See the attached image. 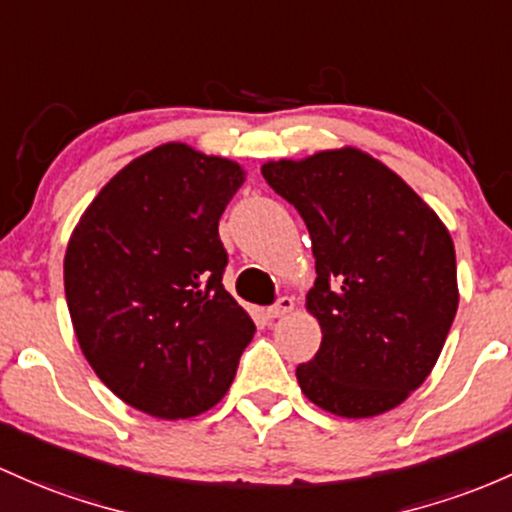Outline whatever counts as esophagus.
Segmentation results:
<instances>
[{
  "label": "esophagus",
  "instance_id": "1",
  "mask_svg": "<svg viewBox=\"0 0 512 512\" xmlns=\"http://www.w3.org/2000/svg\"><path fill=\"white\" fill-rule=\"evenodd\" d=\"M291 311H294V299H289V296H282V299L274 303V306L267 308V318H272V320L282 318Z\"/></svg>",
  "mask_w": 512,
  "mask_h": 512
}]
</instances>
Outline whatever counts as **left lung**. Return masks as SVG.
<instances>
[{
	"instance_id": "8db88e82",
	"label": "left lung",
	"mask_w": 512,
	"mask_h": 512,
	"mask_svg": "<svg viewBox=\"0 0 512 512\" xmlns=\"http://www.w3.org/2000/svg\"><path fill=\"white\" fill-rule=\"evenodd\" d=\"M301 213L320 350L296 367L303 396L340 418L401 406L435 367L459 306L449 230L384 162L357 148L262 165Z\"/></svg>"
}]
</instances>
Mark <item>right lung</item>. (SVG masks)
<instances>
[{
  "instance_id": "right-lung-1",
  "label": "right lung",
  "mask_w": 512,
  "mask_h": 512,
  "mask_svg": "<svg viewBox=\"0 0 512 512\" xmlns=\"http://www.w3.org/2000/svg\"><path fill=\"white\" fill-rule=\"evenodd\" d=\"M243 182L238 162L157 145L109 179L70 235L65 299L82 355L153 418L216 406L255 335L221 282L218 221Z\"/></svg>"
}]
</instances>
